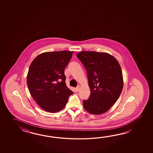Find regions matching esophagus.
I'll return each mask as SVG.
<instances>
[{
    "mask_svg": "<svg viewBox=\"0 0 153 153\" xmlns=\"http://www.w3.org/2000/svg\"><path fill=\"white\" fill-rule=\"evenodd\" d=\"M80 86H79H79H78L76 88H75V90L78 92V91L80 90Z\"/></svg>",
    "mask_w": 153,
    "mask_h": 153,
    "instance_id": "esophagus-1",
    "label": "esophagus"
}]
</instances>
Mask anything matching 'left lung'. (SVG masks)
Returning a JSON list of instances; mask_svg holds the SVG:
<instances>
[{"label": "left lung", "mask_w": 153, "mask_h": 153, "mask_svg": "<svg viewBox=\"0 0 153 153\" xmlns=\"http://www.w3.org/2000/svg\"><path fill=\"white\" fill-rule=\"evenodd\" d=\"M77 57L86 69L91 94L83 101V107L89 113L103 114L119 97L124 81L120 65L117 59L106 52L82 51Z\"/></svg>", "instance_id": "8db88e82"}]
</instances>
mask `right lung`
I'll return each instance as SVG.
<instances>
[{"mask_svg": "<svg viewBox=\"0 0 153 153\" xmlns=\"http://www.w3.org/2000/svg\"><path fill=\"white\" fill-rule=\"evenodd\" d=\"M73 51L40 53L29 66L27 84L30 94L39 107L51 113L65 107L73 92L65 84V69Z\"/></svg>", "mask_w": 153, "mask_h": 153, "instance_id": "obj_1", "label": "right lung"}]
</instances>
